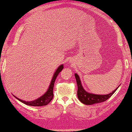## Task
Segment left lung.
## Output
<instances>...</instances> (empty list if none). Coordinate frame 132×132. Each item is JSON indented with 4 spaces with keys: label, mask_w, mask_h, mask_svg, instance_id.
Returning a JSON list of instances; mask_svg holds the SVG:
<instances>
[{
    "label": "left lung",
    "mask_w": 132,
    "mask_h": 132,
    "mask_svg": "<svg viewBox=\"0 0 132 132\" xmlns=\"http://www.w3.org/2000/svg\"><path fill=\"white\" fill-rule=\"evenodd\" d=\"M75 76L77 85V97L82 103L86 104V105H92V104L99 103L103 102L104 101L107 100L113 94V93L117 91L118 88H117L112 93L105 95H98L88 93L83 88L80 77L77 75V73H75Z\"/></svg>",
    "instance_id": "left-lung-1"
}]
</instances>
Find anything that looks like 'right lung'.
<instances>
[{
  "label": "right lung",
  "instance_id": "right-lung-1",
  "mask_svg": "<svg viewBox=\"0 0 132 132\" xmlns=\"http://www.w3.org/2000/svg\"><path fill=\"white\" fill-rule=\"evenodd\" d=\"M63 68H64V65L63 64L61 65L60 66L57 68V69L56 70L55 73H54V75L53 77H52L51 83H50L49 87H48L47 91L46 92V93L44 95H43L42 96L39 97V98L36 99V100L34 101H31V102H26V101H24L21 100L19 98H17V97H15V98L17 99L18 100H19L20 102H21L23 103H24L26 105L29 106H46L47 104H48L49 103L51 102V100L53 99V86L54 84H55V80L56 79L57 75H59V73L62 71Z\"/></svg>",
  "mask_w": 132,
  "mask_h": 132
}]
</instances>
